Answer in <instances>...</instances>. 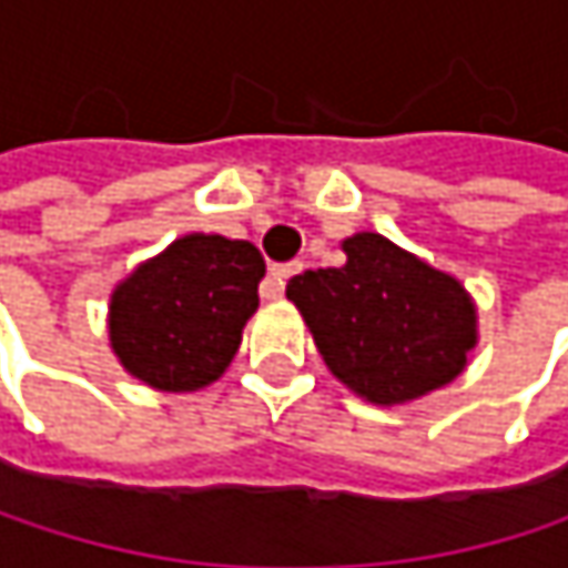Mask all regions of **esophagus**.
<instances>
[{
    "label": "esophagus",
    "mask_w": 568,
    "mask_h": 568,
    "mask_svg": "<svg viewBox=\"0 0 568 568\" xmlns=\"http://www.w3.org/2000/svg\"><path fill=\"white\" fill-rule=\"evenodd\" d=\"M295 273H302V263H280V266H273V270H270V283H273V292L280 295V292L285 288V283H288Z\"/></svg>",
    "instance_id": "34e87169"
}]
</instances>
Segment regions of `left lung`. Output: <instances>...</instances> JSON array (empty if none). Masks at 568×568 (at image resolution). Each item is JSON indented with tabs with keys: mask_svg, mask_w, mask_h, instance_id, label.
<instances>
[{
	"mask_svg": "<svg viewBox=\"0 0 568 568\" xmlns=\"http://www.w3.org/2000/svg\"><path fill=\"white\" fill-rule=\"evenodd\" d=\"M342 253L345 266L285 285L328 372L382 407L450 385L480 338L464 283L368 230L342 240Z\"/></svg>",
	"mask_w": 568,
	"mask_h": 568,
	"instance_id": "left-lung-1",
	"label": "left lung"
}]
</instances>
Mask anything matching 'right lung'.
I'll use <instances>...</instances> for the list:
<instances>
[{
  "label": "right lung",
  "instance_id": "right-lung-1",
  "mask_svg": "<svg viewBox=\"0 0 568 568\" xmlns=\"http://www.w3.org/2000/svg\"><path fill=\"white\" fill-rule=\"evenodd\" d=\"M266 263L246 240L190 233L114 285L108 338L121 368L158 392H200L233 362L260 308Z\"/></svg>",
  "mask_w": 568,
  "mask_h": 568
}]
</instances>
